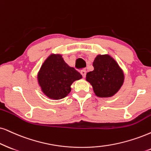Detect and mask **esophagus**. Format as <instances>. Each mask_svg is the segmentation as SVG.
Here are the masks:
<instances>
[{"label":"esophagus","mask_w":151,"mask_h":151,"mask_svg":"<svg viewBox=\"0 0 151 151\" xmlns=\"http://www.w3.org/2000/svg\"><path fill=\"white\" fill-rule=\"evenodd\" d=\"M81 74L82 75V77H83V78H85L86 77V70H81Z\"/></svg>","instance_id":"obj_1"}]
</instances>
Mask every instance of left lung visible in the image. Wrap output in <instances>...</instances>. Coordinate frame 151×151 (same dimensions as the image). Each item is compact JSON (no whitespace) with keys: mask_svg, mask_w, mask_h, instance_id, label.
<instances>
[{"mask_svg":"<svg viewBox=\"0 0 151 151\" xmlns=\"http://www.w3.org/2000/svg\"><path fill=\"white\" fill-rule=\"evenodd\" d=\"M93 71L88 72L86 81L92 85L95 94L108 98L119 91L124 81L123 70L109 55H98L95 58Z\"/></svg>","mask_w":151,"mask_h":151,"instance_id":"obj_1","label":"left lung"}]
</instances>
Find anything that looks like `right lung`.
<instances>
[{"mask_svg": "<svg viewBox=\"0 0 151 151\" xmlns=\"http://www.w3.org/2000/svg\"><path fill=\"white\" fill-rule=\"evenodd\" d=\"M81 74L64 61L60 54L46 59L37 74L42 91L53 100L64 98L71 91L72 83L81 79Z\"/></svg>", "mask_w": 151, "mask_h": 151, "instance_id": "add662e5", "label": "right lung"}]
</instances>
